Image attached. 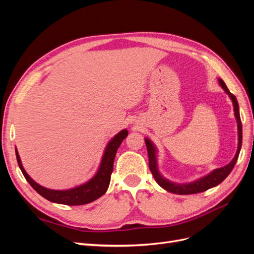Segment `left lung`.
Returning <instances> with one entry per match:
<instances>
[{"label": "left lung", "instance_id": "8db88e82", "mask_svg": "<svg viewBox=\"0 0 254 254\" xmlns=\"http://www.w3.org/2000/svg\"><path fill=\"white\" fill-rule=\"evenodd\" d=\"M219 83L222 87V89L227 92L229 96L232 99L233 106H234L235 118L237 120V128H238V148H237L235 157L228 165L221 167V168H217V170H215L210 175H207L206 177H203V178L199 179L195 182H191L190 184H176V183H173L171 181L164 179L163 177L160 175V173L158 172V167H157V158H156L155 146L152 145V143L148 139H145L146 147H147L148 160H149V170L153 176V178H155V180L158 182V184L161 188H163L164 190L171 191V193L180 194V195L197 194V193H201V191H204L211 188L218 186V184L224 181L228 177V175L232 172L233 167L238 159V155H240V151L242 148V140H243L242 121H241V117H240V109H238V103L236 101V97L234 96V94H232L231 92L229 91V89L227 88L224 80L219 79Z\"/></svg>", "mask_w": 254, "mask_h": 254}]
</instances>
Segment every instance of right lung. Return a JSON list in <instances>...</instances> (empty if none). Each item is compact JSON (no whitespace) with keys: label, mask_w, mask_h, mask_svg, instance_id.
Wrapping results in <instances>:
<instances>
[{"label":"right lung","mask_w":254,"mask_h":254,"mask_svg":"<svg viewBox=\"0 0 254 254\" xmlns=\"http://www.w3.org/2000/svg\"><path fill=\"white\" fill-rule=\"evenodd\" d=\"M127 135H128V131L126 129L122 130L120 133L115 135L109 142L108 146L106 147L102 163H101V166H99L97 174L89 182L72 190H49L39 186V184L36 183L24 171V168H23L21 164L19 153L16 149L17 161L22 174L25 177V179L28 181V183L32 186V188L37 191V193L40 194L45 199H48V200L52 202L66 204V205L87 204L96 200L97 198L103 196L106 193V190L108 189L109 183H110L111 174L113 172V162H114L115 155H117V151H118V148L120 147L121 143Z\"/></svg>","instance_id":"right-lung-1"}]
</instances>
